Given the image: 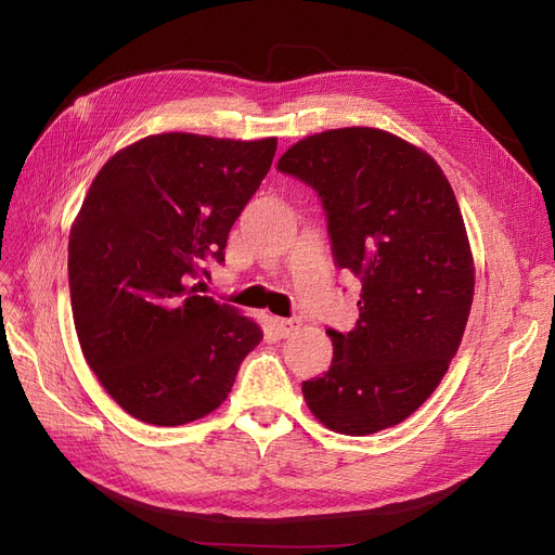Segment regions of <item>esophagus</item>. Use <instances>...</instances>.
<instances>
[{
    "label": "esophagus",
    "instance_id": "1",
    "mask_svg": "<svg viewBox=\"0 0 555 555\" xmlns=\"http://www.w3.org/2000/svg\"><path fill=\"white\" fill-rule=\"evenodd\" d=\"M273 328H275V333L280 335V338H289V335H294L300 328V324H298V319H280V317H275L273 319Z\"/></svg>",
    "mask_w": 555,
    "mask_h": 555
}]
</instances>
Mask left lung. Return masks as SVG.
<instances>
[{"mask_svg": "<svg viewBox=\"0 0 555 555\" xmlns=\"http://www.w3.org/2000/svg\"><path fill=\"white\" fill-rule=\"evenodd\" d=\"M278 169L322 196L335 263L361 280L357 326L326 331L331 367L304 382L310 412L343 435L405 422L449 371L475 296L473 249L444 171L375 127L312 133Z\"/></svg>", "mask_w": 555, "mask_h": 555, "instance_id": "obj_1", "label": "left lung"}]
</instances>
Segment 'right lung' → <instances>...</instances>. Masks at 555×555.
I'll list each match as a JSON object with an SVG mask.
<instances>
[{"instance_id": "add662e5", "label": "right lung", "mask_w": 555, "mask_h": 555, "mask_svg": "<svg viewBox=\"0 0 555 555\" xmlns=\"http://www.w3.org/2000/svg\"><path fill=\"white\" fill-rule=\"evenodd\" d=\"M278 139L153 133L102 166L69 233L78 343L106 393L153 426H182L227 400L263 331L198 296L204 261L271 169ZM208 275V273H206Z\"/></svg>"}]
</instances>
